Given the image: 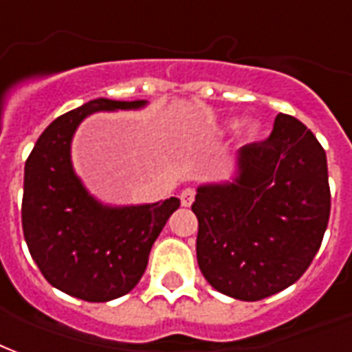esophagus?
<instances>
[{
  "label": "esophagus",
  "mask_w": 352,
  "mask_h": 352,
  "mask_svg": "<svg viewBox=\"0 0 352 352\" xmlns=\"http://www.w3.org/2000/svg\"><path fill=\"white\" fill-rule=\"evenodd\" d=\"M196 199V190L194 188H184L181 192V203H183V207H190L192 203Z\"/></svg>",
  "instance_id": "obj_1"
}]
</instances>
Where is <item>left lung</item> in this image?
I'll return each instance as SVG.
<instances>
[{
	"label": "left lung",
	"instance_id": "1",
	"mask_svg": "<svg viewBox=\"0 0 352 352\" xmlns=\"http://www.w3.org/2000/svg\"><path fill=\"white\" fill-rule=\"evenodd\" d=\"M197 265L223 295L254 302L300 278L321 248L330 218L327 153L314 132L278 113L263 142L239 153L233 183L201 186Z\"/></svg>",
	"mask_w": 352,
	"mask_h": 352
}]
</instances>
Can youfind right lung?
Instances as JSON below:
<instances>
[{
	"label": "right lung",
	"mask_w": 352,
	"mask_h": 352,
	"mask_svg": "<svg viewBox=\"0 0 352 352\" xmlns=\"http://www.w3.org/2000/svg\"><path fill=\"white\" fill-rule=\"evenodd\" d=\"M145 100L96 98L48 124L23 168L22 229L38 270L54 287L87 302H108L136 287L177 197L110 209L85 192L70 166V140L98 110L140 108Z\"/></svg>",
	"instance_id": "add662e5"
}]
</instances>
